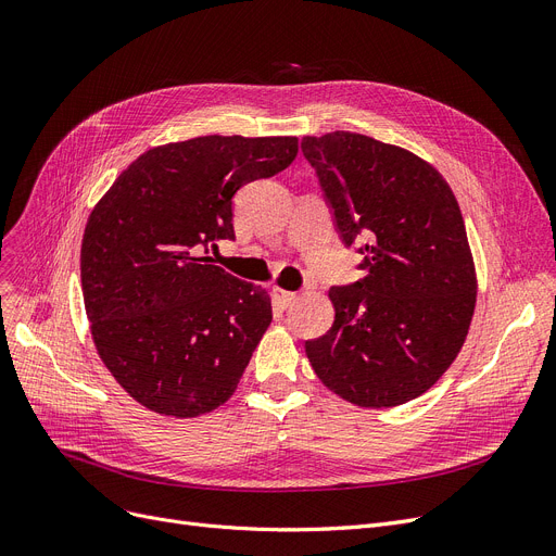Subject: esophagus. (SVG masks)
I'll return each instance as SVG.
<instances>
[{"mask_svg": "<svg viewBox=\"0 0 556 556\" xmlns=\"http://www.w3.org/2000/svg\"><path fill=\"white\" fill-rule=\"evenodd\" d=\"M271 296H274V303H276L280 309H287L289 305L294 303V299H296V292H287V289L274 287V289H271Z\"/></svg>", "mask_w": 556, "mask_h": 556, "instance_id": "obj_1", "label": "esophagus"}]
</instances>
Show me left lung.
<instances>
[{
	"label": "left lung",
	"instance_id": "1",
	"mask_svg": "<svg viewBox=\"0 0 556 556\" xmlns=\"http://www.w3.org/2000/svg\"><path fill=\"white\" fill-rule=\"evenodd\" d=\"M341 244L364 278L332 285L334 324L305 341L314 374L362 407L403 405L457 357L475 309L459 203L418 155L334 130L303 138Z\"/></svg>",
	"mask_w": 556,
	"mask_h": 556
}]
</instances>
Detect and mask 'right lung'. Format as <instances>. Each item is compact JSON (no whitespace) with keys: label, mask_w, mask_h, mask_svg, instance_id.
<instances>
[{"label":"right lung","mask_w":556,"mask_h":556,"mask_svg":"<svg viewBox=\"0 0 556 556\" xmlns=\"http://www.w3.org/2000/svg\"><path fill=\"white\" fill-rule=\"evenodd\" d=\"M296 153V138L205 136L155 147L92 210L81 244L92 339L144 407L199 416L237 389L271 324V301L205 253L235 240V192L282 172Z\"/></svg>","instance_id":"right-lung-1"}]
</instances>
